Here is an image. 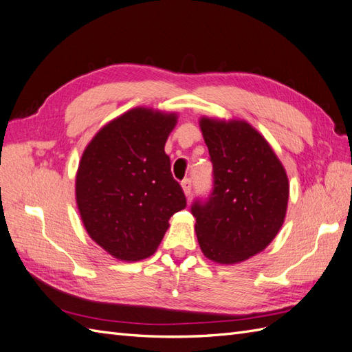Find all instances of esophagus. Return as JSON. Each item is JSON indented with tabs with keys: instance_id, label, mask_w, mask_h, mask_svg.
<instances>
[{
	"instance_id": "1",
	"label": "esophagus",
	"mask_w": 352,
	"mask_h": 352,
	"mask_svg": "<svg viewBox=\"0 0 352 352\" xmlns=\"http://www.w3.org/2000/svg\"><path fill=\"white\" fill-rule=\"evenodd\" d=\"M191 188H192V185H191V179H184V181H182V190H184V192H185V195H186V197H190V194H191Z\"/></svg>"
}]
</instances>
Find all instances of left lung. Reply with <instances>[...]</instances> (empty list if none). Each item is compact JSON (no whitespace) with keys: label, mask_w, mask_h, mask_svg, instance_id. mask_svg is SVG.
<instances>
[{"label":"left lung","mask_w":352,"mask_h":352,"mask_svg":"<svg viewBox=\"0 0 352 352\" xmlns=\"http://www.w3.org/2000/svg\"><path fill=\"white\" fill-rule=\"evenodd\" d=\"M213 164V191L195 201L197 241L206 258L236 264L269 246L284 224L289 185L269 142L246 121L200 118Z\"/></svg>","instance_id":"obj_1"}]
</instances>
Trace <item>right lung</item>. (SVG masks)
<instances>
[{"label": "right lung", "mask_w": 352, "mask_h": 352, "mask_svg": "<svg viewBox=\"0 0 352 352\" xmlns=\"http://www.w3.org/2000/svg\"><path fill=\"white\" fill-rule=\"evenodd\" d=\"M176 122V113L135 107L102 126L82 153L77 209L89 237L113 258H148L170 217L186 208L164 152Z\"/></svg>", "instance_id": "add662e5"}]
</instances>
